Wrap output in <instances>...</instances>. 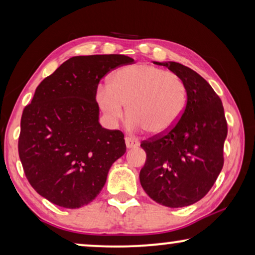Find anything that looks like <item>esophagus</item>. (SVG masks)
Here are the masks:
<instances>
[{
	"label": "esophagus",
	"mask_w": 255,
	"mask_h": 255,
	"mask_svg": "<svg viewBox=\"0 0 255 255\" xmlns=\"http://www.w3.org/2000/svg\"><path fill=\"white\" fill-rule=\"evenodd\" d=\"M125 144H127L128 148H133V147H138L139 141L138 139H135L133 137H127L125 138Z\"/></svg>",
	"instance_id": "esophagus-1"
}]
</instances>
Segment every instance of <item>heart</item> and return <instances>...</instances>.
<instances>
[{
    "instance_id": "1",
    "label": "heart",
    "mask_w": 255,
    "mask_h": 255,
    "mask_svg": "<svg viewBox=\"0 0 255 255\" xmlns=\"http://www.w3.org/2000/svg\"><path fill=\"white\" fill-rule=\"evenodd\" d=\"M96 101L111 123L123 117L128 104V128L163 134L175 127L188 104V89L181 76L149 64L125 66L99 87Z\"/></svg>"
}]
</instances>
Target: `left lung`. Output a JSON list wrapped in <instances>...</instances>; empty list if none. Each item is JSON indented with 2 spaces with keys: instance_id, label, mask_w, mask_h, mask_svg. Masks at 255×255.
I'll list each match as a JSON object with an SVG mask.
<instances>
[{
  "instance_id": "left-lung-1",
  "label": "left lung",
  "mask_w": 255,
  "mask_h": 255,
  "mask_svg": "<svg viewBox=\"0 0 255 255\" xmlns=\"http://www.w3.org/2000/svg\"><path fill=\"white\" fill-rule=\"evenodd\" d=\"M154 64L182 78L188 104L172 130L140 144L146 161L139 179L156 203L182 208L203 198L217 180L224 165L228 123L221 99L200 74L179 62Z\"/></svg>"
}]
</instances>
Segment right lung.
<instances>
[{"instance_id":"add662e5","label":"right lung","mask_w":255,"mask_h":255,"mask_svg":"<svg viewBox=\"0 0 255 255\" xmlns=\"http://www.w3.org/2000/svg\"><path fill=\"white\" fill-rule=\"evenodd\" d=\"M132 62L123 54L78 55L37 87L23 110L18 153L26 179L40 196L76 209L102 190L127 146L123 132L100 124L97 87L111 69Z\"/></svg>"}]
</instances>
